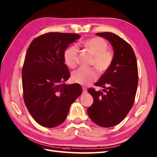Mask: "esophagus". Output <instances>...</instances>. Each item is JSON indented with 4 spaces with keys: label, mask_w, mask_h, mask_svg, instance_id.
<instances>
[{
    "label": "esophagus",
    "mask_w": 157,
    "mask_h": 157,
    "mask_svg": "<svg viewBox=\"0 0 157 157\" xmlns=\"http://www.w3.org/2000/svg\"><path fill=\"white\" fill-rule=\"evenodd\" d=\"M87 93V89L86 88H83V94H86Z\"/></svg>",
    "instance_id": "esophagus-1"
}]
</instances>
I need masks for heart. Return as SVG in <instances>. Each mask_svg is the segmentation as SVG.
<instances>
[{
	"instance_id": "obj_1",
	"label": "heart",
	"mask_w": 157,
	"mask_h": 157,
	"mask_svg": "<svg viewBox=\"0 0 157 157\" xmlns=\"http://www.w3.org/2000/svg\"><path fill=\"white\" fill-rule=\"evenodd\" d=\"M84 47L94 55L92 65H94L101 73L107 71L111 65L113 54L107 50V43L99 37H93L84 42ZM78 48L71 46L64 52V61L67 66L75 68L78 65ZM97 70L94 67H80L72 73L73 81L83 86L90 85L98 78Z\"/></svg>"
}]
</instances>
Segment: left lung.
Wrapping results in <instances>:
<instances>
[{"mask_svg": "<svg viewBox=\"0 0 157 157\" xmlns=\"http://www.w3.org/2000/svg\"><path fill=\"white\" fill-rule=\"evenodd\" d=\"M111 43L113 48L111 65L94 85L102 91L90 88L94 102L88 109L89 117L101 127L117 125L134 105L138 84L137 61L134 50L128 42L111 32L96 33Z\"/></svg>", "mask_w": 157, "mask_h": 157, "instance_id": "1", "label": "left lung"}]
</instances>
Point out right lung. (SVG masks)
<instances>
[{
    "mask_svg": "<svg viewBox=\"0 0 157 157\" xmlns=\"http://www.w3.org/2000/svg\"><path fill=\"white\" fill-rule=\"evenodd\" d=\"M80 37L49 32L35 38L26 52L22 69L23 99L32 117L45 128L61 125L82 92L79 84H63L70 77L64 52Z\"/></svg>",
    "mask_w": 157,
    "mask_h": 157,
    "instance_id": "right-lung-1",
    "label": "right lung"
}]
</instances>
